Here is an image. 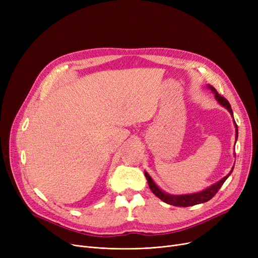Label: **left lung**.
Wrapping results in <instances>:
<instances>
[{
	"instance_id": "1",
	"label": "left lung",
	"mask_w": 258,
	"mask_h": 258,
	"mask_svg": "<svg viewBox=\"0 0 258 258\" xmlns=\"http://www.w3.org/2000/svg\"><path fill=\"white\" fill-rule=\"evenodd\" d=\"M208 88L212 91V93H214V96H215V99L218 100V102L223 105L224 107H226L227 110L230 112V114H231L233 116V112H232V108H231V105H230L229 101L224 98L223 96H221V95L218 93V91H216L213 87L211 86H208ZM234 125H235V138L237 140V137H238V130H237V125L235 123L234 121ZM234 166L232 167L231 171H230L225 178H223L221 181L216 182L215 184L211 185L210 187L206 188L205 190L203 191H200V192H197V194H189V195H181V196H173V195H169V194H166L164 191H162L161 189L156 185V183L153 181V179L150 177V174H148L146 171L144 172L145 177L147 179V183H148V186H150L151 190L153 191V194L158 197L161 201H163L164 203H166V204H169V205H172V206H177V207H189V206H194V205H198V204H202V203H205V202H208L209 200H211L215 194L218 192L220 190V188L223 186V184L225 183V181L228 179V177L230 174H231L232 170H233Z\"/></svg>"
}]
</instances>
